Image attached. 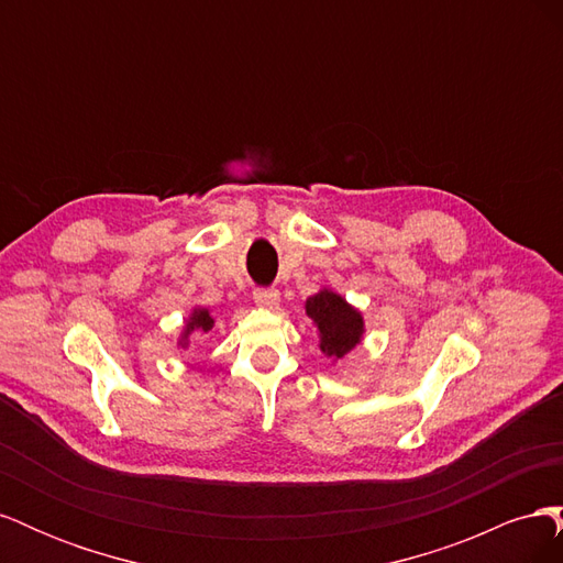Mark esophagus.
<instances>
[{
    "label": "esophagus",
    "mask_w": 563,
    "mask_h": 563,
    "mask_svg": "<svg viewBox=\"0 0 563 563\" xmlns=\"http://www.w3.org/2000/svg\"><path fill=\"white\" fill-rule=\"evenodd\" d=\"M255 305H261V308H277L279 305V291L277 288H258V291L253 294Z\"/></svg>",
    "instance_id": "34e87169"
}]
</instances>
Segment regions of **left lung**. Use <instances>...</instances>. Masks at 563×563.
<instances>
[{
	"label": "left lung",
	"mask_w": 563,
	"mask_h": 563,
	"mask_svg": "<svg viewBox=\"0 0 563 563\" xmlns=\"http://www.w3.org/2000/svg\"><path fill=\"white\" fill-rule=\"evenodd\" d=\"M305 312L314 321V327L319 329V338H321V352L335 356L347 354L364 333V321L362 314L352 310L350 305L331 294V291H321L312 298H308L305 302Z\"/></svg>",
	"instance_id": "8db88e82"
}]
</instances>
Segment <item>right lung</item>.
<instances>
[{"instance_id": "add662e5", "label": "right lung", "mask_w": 563, "mask_h": 563, "mask_svg": "<svg viewBox=\"0 0 563 563\" xmlns=\"http://www.w3.org/2000/svg\"><path fill=\"white\" fill-rule=\"evenodd\" d=\"M195 329H199V331H211L213 329V317L209 314V310H197L190 317V321H187V333L195 331Z\"/></svg>"}]
</instances>
